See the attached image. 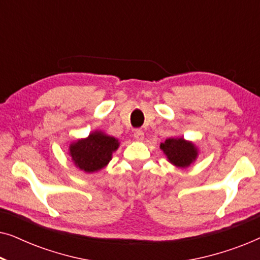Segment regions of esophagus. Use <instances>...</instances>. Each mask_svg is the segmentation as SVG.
I'll return each instance as SVG.
<instances>
[{"mask_svg": "<svg viewBox=\"0 0 260 260\" xmlns=\"http://www.w3.org/2000/svg\"><path fill=\"white\" fill-rule=\"evenodd\" d=\"M134 137H135V140H137V141H143L144 140V133L140 129L135 130Z\"/></svg>", "mask_w": 260, "mask_h": 260, "instance_id": "34e87169", "label": "esophagus"}]
</instances>
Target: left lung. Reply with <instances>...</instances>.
Wrapping results in <instances>:
<instances>
[{"label":"left lung","mask_w":260,"mask_h":260,"mask_svg":"<svg viewBox=\"0 0 260 260\" xmlns=\"http://www.w3.org/2000/svg\"><path fill=\"white\" fill-rule=\"evenodd\" d=\"M168 162L177 168H188L197 161L199 150L193 142L186 141L183 137H169L159 144Z\"/></svg>","instance_id":"8db88e82"}]
</instances>
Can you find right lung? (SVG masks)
<instances>
[{
	"instance_id": "right-lung-1",
	"label": "right lung",
	"mask_w": 260,
	"mask_h": 260,
	"mask_svg": "<svg viewBox=\"0 0 260 260\" xmlns=\"http://www.w3.org/2000/svg\"><path fill=\"white\" fill-rule=\"evenodd\" d=\"M118 147L119 141L117 138L97 130L86 138L72 142L69 154L77 168L85 173H94L109 165Z\"/></svg>"
}]
</instances>
